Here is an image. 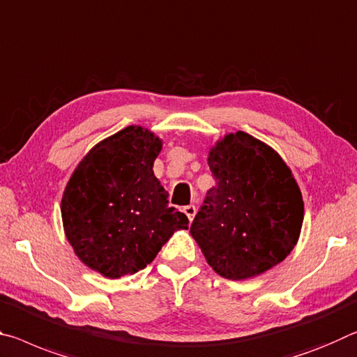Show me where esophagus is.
Listing matches in <instances>:
<instances>
[{"label": "esophagus", "mask_w": 357, "mask_h": 357, "mask_svg": "<svg viewBox=\"0 0 357 357\" xmlns=\"http://www.w3.org/2000/svg\"><path fill=\"white\" fill-rule=\"evenodd\" d=\"M183 212L186 213V217H188V220L192 221V218H195V215H196V207L195 206H186L183 208Z\"/></svg>", "instance_id": "esophagus-1"}]
</instances>
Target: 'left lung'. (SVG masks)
I'll return each mask as SVG.
<instances>
[{
    "instance_id": "obj_1",
    "label": "left lung",
    "mask_w": 357,
    "mask_h": 357,
    "mask_svg": "<svg viewBox=\"0 0 357 357\" xmlns=\"http://www.w3.org/2000/svg\"><path fill=\"white\" fill-rule=\"evenodd\" d=\"M217 185L191 225L208 266L227 280L259 275L299 241L303 201L275 150L243 131L227 134L208 153Z\"/></svg>"
}]
</instances>
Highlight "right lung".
<instances>
[{
  "label": "right lung",
  "mask_w": 357,
  "mask_h": 357,
  "mask_svg": "<svg viewBox=\"0 0 357 357\" xmlns=\"http://www.w3.org/2000/svg\"><path fill=\"white\" fill-rule=\"evenodd\" d=\"M161 145L149 130L128 126L95 145L66 185L64 232L79 259L104 277L142 271L175 231L188 229L153 174Z\"/></svg>",
  "instance_id": "1"
}]
</instances>
